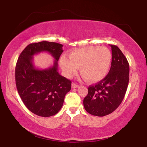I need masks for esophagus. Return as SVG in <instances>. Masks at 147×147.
I'll return each instance as SVG.
<instances>
[{"label": "esophagus", "instance_id": "34e87169", "mask_svg": "<svg viewBox=\"0 0 147 147\" xmlns=\"http://www.w3.org/2000/svg\"><path fill=\"white\" fill-rule=\"evenodd\" d=\"M71 87H72V88H77L79 87V85H78V84H76L75 83H73L72 84Z\"/></svg>", "mask_w": 147, "mask_h": 147}]
</instances>
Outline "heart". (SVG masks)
<instances>
[{
	"mask_svg": "<svg viewBox=\"0 0 147 147\" xmlns=\"http://www.w3.org/2000/svg\"><path fill=\"white\" fill-rule=\"evenodd\" d=\"M60 59V65L64 74L71 78L80 67V74L86 81L98 82L107 76L110 69L112 55L104 47H88L77 49Z\"/></svg>",
	"mask_w": 147,
	"mask_h": 147,
	"instance_id": "1",
	"label": "heart"
}]
</instances>
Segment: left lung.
Here are the masks:
<instances>
[{
    "instance_id": "8db88e82",
    "label": "left lung",
    "mask_w": 147,
    "mask_h": 147,
    "mask_svg": "<svg viewBox=\"0 0 147 147\" xmlns=\"http://www.w3.org/2000/svg\"><path fill=\"white\" fill-rule=\"evenodd\" d=\"M109 46L112 53L110 70L103 80L89 87L88 94L83 101L86 110L98 117L109 115L118 108L129 82L130 68L127 59L118 47Z\"/></svg>"
}]
</instances>
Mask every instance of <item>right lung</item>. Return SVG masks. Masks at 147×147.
Instances as JSON below:
<instances>
[{"instance_id":"1","label":"right lung","mask_w":147,"mask_h":147,"mask_svg":"<svg viewBox=\"0 0 147 147\" xmlns=\"http://www.w3.org/2000/svg\"><path fill=\"white\" fill-rule=\"evenodd\" d=\"M61 44L41 41L28 45L20 54L16 67V83L23 103L30 111L44 117L54 115L63 106L71 90V81L58 72V61L63 53ZM47 51L55 59L53 66L38 69L33 64L35 54Z\"/></svg>"}]
</instances>
